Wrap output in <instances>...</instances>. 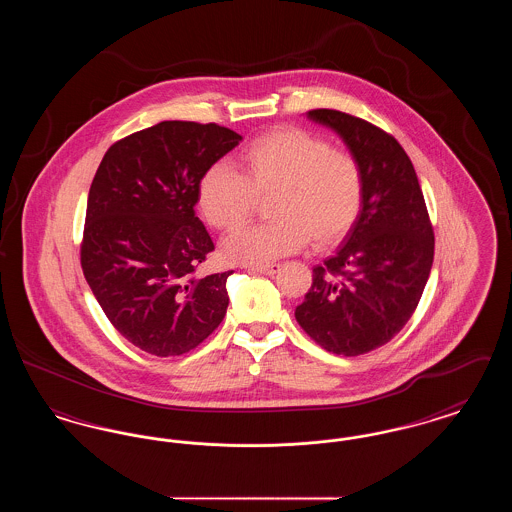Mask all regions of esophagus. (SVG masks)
<instances>
[{
    "label": "esophagus",
    "instance_id": "34e87169",
    "mask_svg": "<svg viewBox=\"0 0 512 512\" xmlns=\"http://www.w3.org/2000/svg\"><path fill=\"white\" fill-rule=\"evenodd\" d=\"M249 272H259V274H268V276H272V274H276L278 270H280V265H255V267H247Z\"/></svg>",
    "mask_w": 512,
    "mask_h": 512
}]
</instances>
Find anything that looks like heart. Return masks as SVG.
<instances>
[{"label":"heart","instance_id":"1","mask_svg":"<svg viewBox=\"0 0 512 512\" xmlns=\"http://www.w3.org/2000/svg\"><path fill=\"white\" fill-rule=\"evenodd\" d=\"M236 169L215 163L201 174L197 205L222 232L244 224L259 199L272 197L274 222L245 226L224 242L234 263H268L311 242L330 247L357 224L365 205V172L359 159L299 128L257 136L236 155Z\"/></svg>","mask_w":512,"mask_h":512}]
</instances>
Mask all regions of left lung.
Here are the masks:
<instances>
[{"label":"left lung","instance_id":"obj_1","mask_svg":"<svg viewBox=\"0 0 512 512\" xmlns=\"http://www.w3.org/2000/svg\"><path fill=\"white\" fill-rule=\"evenodd\" d=\"M365 172V205L345 244L313 268L295 320L330 353L357 357L386 345L413 317L434 263V228L401 144L372 122L313 109Z\"/></svg>","mask_w":512,"mask_h":512}]
</instances>
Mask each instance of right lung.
<instances>
[{"instance_id":"1","label":"right lung","mask_w":512,"mask_h":512,"mask_svg":"<svg viewBox=\"0 0 512 512\" xmlns=\"http://www.w3.org/2000/svg\"><path fill=\"white\" fill-rule=\"evenodd\" d=\"M242 142L215 122L163 121L107 149L94 176L80 265L105 317L149 355L207 340L232 270L199 274L215 244L195 217L201 174Z\"/></svg>"}]
</instances>
